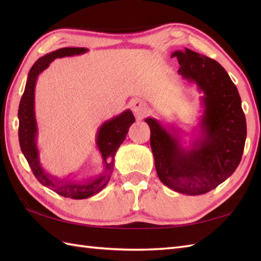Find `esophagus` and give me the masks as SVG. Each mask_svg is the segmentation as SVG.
I'll list each match as a JSON object with an SVG mask.
<instances>
[{
  "mask_svg": "<svg viewBox=\"0 0 261 261\" xmlns=\"http://www.w3.org/2000/svg\"><path fill=\"white\" fill-rule=\"evenodd\" d=\"M131 110L134 111V113L137 116H142L145 113H147V104L141 101V99H135L131 102Z\"/></svg>",
  "mask_w": 261,
  "mask_h": 261,
  "instance_id": "esophagus-1",
  "label": "esophagus"
}]
</instances>
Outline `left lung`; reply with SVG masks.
<instances>
[{
	"mask_svg": "<svg viewBox=\"0 0 261 261\" xmlns=\"http://www.w3.org/2000/svg\"><path fill=\"white\" fill-rule=\"evenodd\" d=\"M171 57L178 59V74L203 93L199 134L185 148L178 129L166 127L154 118L145 121L150 127L159 179L177 193L201 195L228 179L239 166L247 138L246 116L237 86L216 60L187 48Z\"/></svg>",
	"mask_w": 261,
	"mask_h": 261,
	"instance_id": "obj_1",
	"label": "left lung"
}]
</instances>
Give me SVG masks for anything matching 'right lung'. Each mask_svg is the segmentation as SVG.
Wrapping results in <instances>:
<instances>
[{
    "mask_svg": "<svg viewBox=\"0 0 261 261\" xmlns=\"http://www.w3.org/2000/svg\"><path fill=\"white\" fill-rule=\"evenodd\" d=\"M88 51L87 48L66 47L49 53L39 58L33 64L29 74L23 95L19 105V142L21 151L24 154L28 164L36 178L43 186L51 188L59 195L74 199H83L95 195L108 185L111 174L114 167V156L120 145L124 141L127 131L131 124L136 121L130 110H125L121 114L114 116L111 120L105 121L99 126L96 135V146L103 159V173L97 177L83 181L73 180L69 178H56L45 171L42 168L39 150L37 147L38 126L35 113V88L38 76L49 67L56 58L70 57L76 55H83Z\"/></svg>",
    "mask_w": 261,
    "mask_h": 261,
    "instance_id": "1",
    "label": "right lung"
}]
</instances>
